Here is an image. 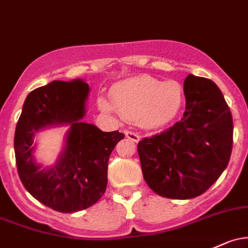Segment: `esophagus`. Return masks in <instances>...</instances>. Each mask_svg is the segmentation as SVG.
Segmentation results:
<instances>
[{
	"mask_svg": "<svg viewBox=\"0 0 248 248\" xmlns=\"http://www.w3.org/2000/svg\"><path fill=\"white\" fill-rule=\"evenodd\" d=\"M124 134H126V137L128 138L129 140H132V141H134V142H138L140 140V135L137 134V133H134V132L126 131L124 132Z\"/></svg>",
	"mask_w": 248,
	"mask_h": 248,
	"instance_id": "34e87169",
	"label": "esophagus"
}]
</instances>
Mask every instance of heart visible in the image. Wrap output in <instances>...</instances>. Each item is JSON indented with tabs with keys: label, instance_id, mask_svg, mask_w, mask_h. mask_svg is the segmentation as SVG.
<instances>
[{
	"label": "heart",
	"instance_id": "1",
	"mask_svg": "<svg viewBox=\"0 0 248 248\" xmlns=\"http://www.w3.org/2000/svg\"><path fill=\"white\" fill-rule=\"evenodd\" d=\"M111 102L98 98L103 111L116 109L124 119L146 129H158L176 119L184 104V89L176 80L138 76L116 83L110 90Z\"/></svg>",
	"mask_w": 248,
	"mask_h": 248
}]
</instances>
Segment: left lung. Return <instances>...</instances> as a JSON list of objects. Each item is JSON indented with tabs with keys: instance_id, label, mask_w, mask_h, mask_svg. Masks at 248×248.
Returning <instances> with one entry per match:
<instances>
[{
	"instance_id": "1",
	"label": "left lung",
	"mask_w": 248,
	"mask_h": 248,
	"mask_svg": "<svg viewBox=\"0 0 248 248\" xmlns=\"http://www.w3.org/2000/svg\"><path fill=\"white\" fill-rule=\"evenodd\" d=\"M183 119L138 144L147 186L157 195L189 200L207 191L227 168L233 119L213 80L189 75L184 80Z\"/></svg>"
}]
</instances>
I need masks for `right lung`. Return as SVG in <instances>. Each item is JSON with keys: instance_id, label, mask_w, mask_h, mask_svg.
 <instances>
[{"instance_id": "right-lung-1", "label": "right lung", "mask_w": 248, "mask_h": 248, "mask_svg": "<svg viewBox=\"0 0 248 248\" xmlns=\"http://www.w3.org/2000/svg\"><path fill=\"white\" fill-rule=\"evenodd\" d=\"M90 88L80 78L53 80L26 97L14 137L17 172L28 192L51 209L75 213L102 197L107 187L108 160L124 134L102 132L83 122ZM67 126L64 146L52 167L35 160V134Z\"/></svg>"}]
</instances>
